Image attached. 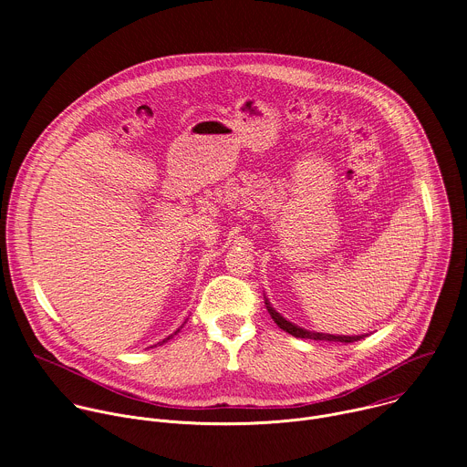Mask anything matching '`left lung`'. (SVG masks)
Instances as JSON below:
<instances>
[{"instance_id":"obj_1","label":"left lung","mask_w":467,"mask_h":467,"mask_svg":"<svg viewBox=\"0 0 467 467\" xmlns=\"http://www.w3.org/2000/svg\"><path fill=\"white\" fill-rule=\"evenodd\" d=\"M264 301H265V308H268L272 319H274L283 330H286L288 335H292V337H296V338L325 340V342H346V344H351V342H357V340L368 337V335H362V337H335V335H323V332H310V330H305V328H301V327H297V325L286 321L279 312H275V308L268 303V299H264Z\"/></svg>"}]
</instances>
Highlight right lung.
I'll use <instances>...</instances> for the list:
<instances>
[{
    "label": "right lung",
    "mask_w": 467,
    "mask_h": 467,
    "mask_svg": "<svg viewBox=\"0 0 467 467\" xmlns=\"http://www.w3.org/2000/svg\"><path fill=\"white\" fill-rule=\"evenodd\" d=\"M171 337H173V335H171ZM171 337H168V338H164V340H162V342H161V344H164V342H168V340H170V338H171Z\"/></svg>",
    "instance_id": "add662e5"
}]
</instances>
